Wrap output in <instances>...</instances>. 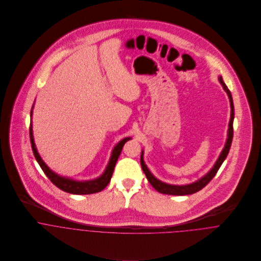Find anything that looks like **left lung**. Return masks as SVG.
I'll list each match as a JSON object with an SVG mask.
<instances>
[{
    "mask_svg": "<svg viewBox=\"0 0 261 261\" xmlns=\"http://www.w3.org/2000/svg\"><path fill=\"white\" fill-rule=\"evenodd\" d=\"M220 84L222 85L225 92L228 95L229 101H230V108H231V112H230V120L228 123V130H227V139H226V143L224 146L223 149L221 150L217 161L215 162L214 166L210 169V171L205 174L203 177H201L199 180L186 184V185H172V184H168L165 183L161 180H159L158 178H155L151 172L149 171L148 166L146 165L145 161H144V149L142 150V154H141V165H142V169L148 179L150 185L153 187L158 192L162 193V194H167V195H174V196H185V195H191L194 194L200 190H202L204 187L206 186L216 175V173L218 172L219 168L221 167V165L223 164L225 159L227 158V154L229 152V149L232 144V139H233V120H234V106H233V99H232V95L230 90L228 89V87L226 86L225 82L222 79V76L218 77Z\"/></svg>",
    "mask_w": 261,
    "mask_h": 261,
    "instance_id": "left-lung-1",
    "label": "left lung"
}]
</instances>
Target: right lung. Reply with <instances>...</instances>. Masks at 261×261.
I'll return each instance as SVG.
<instances>
[{
  "instance_id": "right-lung-1",
  "label": "right lung",
  "mask_w": 261,
  "mask_h": 261,
  "mask_svg": "<svg viewBox=\"0 0 261 261\" xmlns=\"http://www.w3.org/2000/svg\"><path fill=\"white\" fill-rule=\"evenodd\" d=\"M34 105L32 107L31 110V123H30V141H31V145H32V149L35 155V159L38 162V164L40 165L41 169L43 170V172L45 173V175L49 178V180L57 187L60 190L69 193V194H74V195H88V194H94V193H98L100 191H102L106 187L109 185L111 179L112 177V173L115 167V164L117 162V159L121 152V149L123 148L124 144L132 140V138L127 137L122 139L121 141H119L112 150V155L111 159L109 161V164L106 168V170L103 171V173L93 179V180H86V181H79V180H75L69 177H65V176H61L57 173H55L54 171H52L46 164L45 162L42 160V158L40 156L39 152H38L35 142H34V136H33V126H32V114H33V109H34Z\"/></svg>"
}]
</instances>
